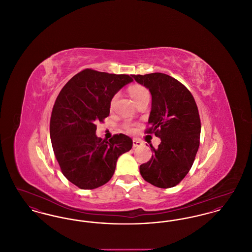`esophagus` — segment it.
<instances>
[{
  "instance_id": "esophagus-1",
  "label": "esophagus",
  "mask_w": 252,
  "mask_h": 252,
  "mask_svg": "<svg viewBox=\"0 0 252 252\" xmlns=\"http://www.w3.org/2000/svg\"><path fill=\"white\" fill-rule=\"evenodd\" d=\"M142 145H143V143H142L141 141H139V140H137V139H134V140H133V147H134V148L140 147V146H142Z\"/></svg>"
}]
</instances>
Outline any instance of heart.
I'll use <instances>...</instances> for the list:
<instances>
[{
	"instance_id": "1",
	"label": "heart",
	"mask_w": 252,
	"mask_h": 252,
	"mask_svg": "<svg viewBox=\"0 0 252 252\" xmlns=\"http://www.w3.org/2000/svg\"><path fill=\"white\" fill-rule=\"evenodd\" d=\"M129 94H130V95H131L133 100L135 102H138L140 99H142L144 96L149 95L148 91L142 85H133V86H131L129 88ZM115 100H116V95L113 96L112 99H111V102H110V106L111 107L114 105ZM126 128L128 131H132L130 126H126Z\"/></svg>"
}]
</instances>
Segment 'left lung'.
I'll use <instances>...</instances> for the list:
<instances>
[{
	"label": "left lung",
	"instance_id": "8db88e82",
	"mask_svg": "<svg viewBox=\"0 0 252 252\" xmlns=\"http://www.w3.org/2000/svg\"><path fill=\"white\" fill-rule=\"evenodd\" d=\"M131 76L152 95L146 133L161 141L156 149L150 145L152 158L140 166V173L156 187H174L190 171L199 147L201 124L196 103L190 91L168 74Z\"/></svg>",
	"mask_w": 252,
	"mask_h": 252
}]
</instances>
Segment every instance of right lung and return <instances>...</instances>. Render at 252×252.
I'll use <instances>...</instances> for the list:
<instances>
[{
	"label": "right lung",
	"instance_id": "obj_1",
	"mask_svg": "<svg viewBox=\"0 0 252 252\" xmlns=\"http://www.w3.org/2000/svg\"><path fill=\"white\" fill-rule=\"evenodd\" d=\"M132 81L127 74L85 69L57 97L50 120L54 153L62 174L80 189L106 184L118 158L132 148L131 138L125 134H116L108 142L95 134V123L109 115L112 97Z\"/></svg>",
	"mask_w": 252,
	"mask_h": 252
}]
</instances>
